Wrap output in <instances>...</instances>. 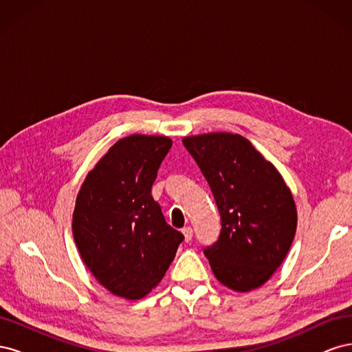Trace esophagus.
<instances>
[{
    "label": "esophagus",
    "instance_id": "1",
    "mask_svg": "<svg viewBox=\"0 0 352 352\" xmlns=\"http://www.w3.org/2000/svg\"><path fill=\"white\" fill-rule=\"evenodd\" d=\"M182 233H184V236H185V241L186 242H189L190 239H192V228H189V226H186V228H184L182 229Z\"/></svg>",
    "mask_w": 352,
    "mask_h": 352
}]
</instances>
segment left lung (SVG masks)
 Instances as JSON below:
<instances>
[{
	"label": "left lung",
	"mask_w": 352,
	"mask_h": 352,
	"mask_svg": "<svg viewBox=\"0 0 352 352\" xmlns=\"http://www.w3.org/2000/svg\"><path fill=\"white\" fill-rule=\"evenodd\" d=\"M214 195L217 242L204 250L217 280L236 292L263 286L283 263L296 232V206L282 175L238 133L182 140Z\"/></svg>",
	"instance_id": "8db88e82"
}]
</instances>
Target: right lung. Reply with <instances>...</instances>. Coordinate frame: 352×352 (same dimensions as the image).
I'll return each instance as SVG.
<instances>
[{
    "mask_svg": "<svg viewBox=\"0 0 352 352\" xmlns=\"http://www.w3.org/2000/svg\"><path fill=\"white\" fill-rule=\"evenodd\" d=\"M167 136L117 141L85 177L72 230L94 278L113 295L141 300L162 282L184 235L168 226L151 195Z\"/></svg>",
    "mask_w": 352,
    "mask_h": 352,
    "instance_id": "add662e5",
    "label": "right lung"
}]
</instances>
